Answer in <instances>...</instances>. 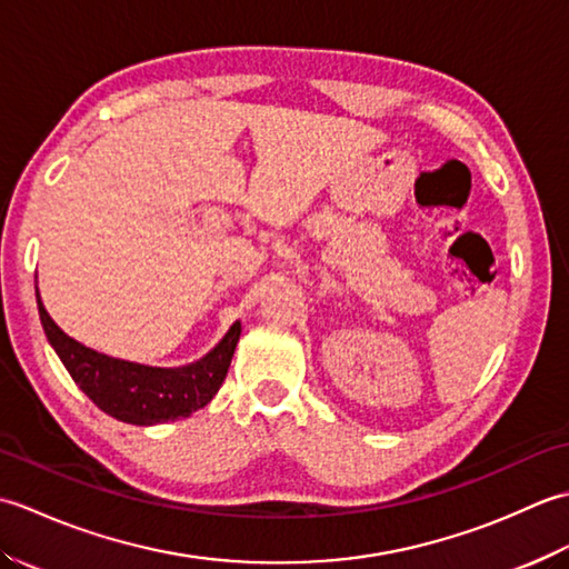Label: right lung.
I'll return each instance as SVG.
<instances>
[{
	"mask_svg": "<svg viewBox=\"0 0 569 569\" xmlns=\"http://www.w3.org/2000/svg\"><path fill=\"white\" fill-rule=\"evenodd\" d=\"M36 303L48 342L72 381L107 416L131 426H156V422L188 418L198 408L208 406L220 391L241 335V322L237 320L222 342L200 361L178 369L143 367L76 342L48 316L39 291H36Z\"/></svg>",
	"mask_w": 569,
	"mask_h": 569,
	"instance_id": "add662e5",
	"label": "right lung"
}]
</instances>
